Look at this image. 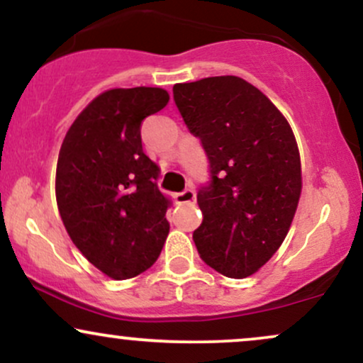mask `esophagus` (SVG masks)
I'll use <instances>...</instances> for the list:
<instances>
[{
    "label": "esophagus",
    "instance_id": "1",
    "mask_svg": "<svg viewBox=\"0 0 363 363\" xmlns=\"http://www.w3.org/2000/svg\"><path fill=\"white\" fill-rule=\"evenodd\" d=\"M196 193L193 187H187V189L182 191V193L176 194V203L177 205H184V203H194Z\"/></svg>",
    "mask_w": 363,
    "mask_h": 363
}]
</instances>
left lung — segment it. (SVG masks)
<instances>
[{"label":"left lung","instance_id":"left-lung-1","mask_svg":"<svg viewBox=\"0 0 363 363\" xmlns=\"http://www.w3.org/2000/svg\"><path fill=\"white\" fill-rule=\"evenodd\" d=\"M186 126L201 140L211 181L198 193L199 257L228 278L251 277L290 230L302 191L301 155L289 121L239 77L174 85Z\"/></svg>","mask_w":363,"mask_h":363}]
</instances>
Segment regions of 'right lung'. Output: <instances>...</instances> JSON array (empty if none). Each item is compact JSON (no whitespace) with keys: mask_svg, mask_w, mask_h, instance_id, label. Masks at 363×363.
<instances>
[{"mask_svg":"<svg viewBox=\"0 0 363 363\" xmlns=\"http://www.w3.org/2000/svg\"><path fill=\"white\" fill-rule=\"evenodd\" d=\"M157 86L112 89L80 112L62 140L56 201L66 232L95 268L114 280L147 272L160 256L170 199L160 169L141 147V123L162 111Z\"/></svg>","mask_w":363,"mask_h":363,"instance_id":"1","label":"right lung"}]
</instances>
